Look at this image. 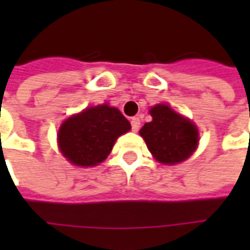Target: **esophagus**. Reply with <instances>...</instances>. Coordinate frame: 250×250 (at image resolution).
Here are the masks:
<instances>
[{"instance_id":"esophagus-1","label":"esophagus","mask_w":250,"mask_h":250,"mask_svg":"<svg viewBox=\"0 0 250 250\" xmlns=\"http://www.w3.org/2000/svg\"><path fill=\"white\" fill-rule=\"evenodd\" d=\"M131 127H132L134 132L139 131V128H141V120H139V118H132L131 119Z\"/></svg>"}]
</instances>
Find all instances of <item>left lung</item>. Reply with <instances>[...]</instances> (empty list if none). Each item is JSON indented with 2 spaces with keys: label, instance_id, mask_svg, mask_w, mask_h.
Returning a JSON list of instances; mask_svg holds the SVG:
<instances>
[{
  "label": "left lung",
  "instance_id": "8db88e82",
  "mask_svg": "<svg viewBox=\"0 0 250 250\" xmlns=\"http://www.w3.org/2000/svg\"><path fill=\"white\" fill-rule=\"evenodd\" d=\"M152 120L139 131L152 157L163 165L186 161L198 146L199 134L191 120L177 114L167 104L150 109Z\"/></svg>",
  "mask_w": 250,
  "mask_h": 250
}]
</instances>
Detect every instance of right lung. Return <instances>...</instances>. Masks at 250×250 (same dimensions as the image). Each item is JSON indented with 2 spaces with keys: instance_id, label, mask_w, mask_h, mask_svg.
Returning <instances> with one entry per match:
<instances>
[{
  "instance_id": "right-lung-1",
  "label": "right lung",
  "mask_w": 250,
  "mask_h": 250,
  "mask_svg": "<svg viewBox=\"0 0 250 250\" xmlns=\"http://www.w3.org/2000/svg\"><path fill=\"white\" fill-rule=\"evenodd\" d=\"M131 130L119 109L100 104L72 115L60 125L59 148L72 165L93 167L108 157L115 141Z\"/></svg>"
}]
</instances>
